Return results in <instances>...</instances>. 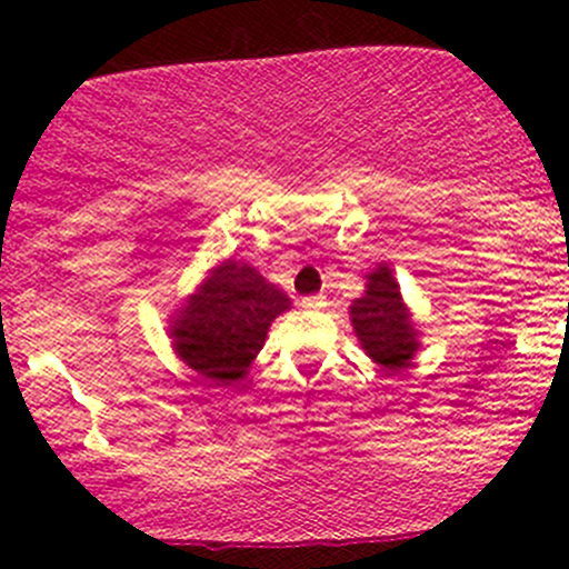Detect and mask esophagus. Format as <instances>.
<instances>
[{"mask_svg": "<svg viewBox=\"0 0 569 569\" xmlns=\"http://www.w3.org/2000/svg\"><path fill=\"white\" fill-rule=\"evenodd\" d=\"M327 306V297L325 295H311L302 300V308H308V311H321V308Z\"/></svg>", "mask_w": 569, "mask_h": 569, "instance_id": "esophagus-1", "label": "esophagus"}]
</instances>
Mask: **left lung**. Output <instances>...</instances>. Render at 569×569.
<instances>
[{
    "label": "left lung",
    "mask_w": 569,
    "mask_h": 569,
    "mask_svg": "<svg viewBox=\"0 0 569 569\" xmlns=\"http://www.w3.org/2000/svg\"><path fill=\"white\" fill-rule=\"evenodd\" d=\"M352 327L358 332L366 352L386 366L388 371H399L410 363L412 352L418 349L416 336L410 325L405 302H401L399 283L393 280L391 269L377 267L369 274L366 295L352 302Z\"/></svg>",
    "instance_id": "1"
}]
</instances>
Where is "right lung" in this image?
Returning <instances> with one entry per match:
<instances>
[{
	"label": "right lung",
	"mask_w": 569,
	"mask_h": 569,
	"mask_svg": "<svg viewBox=\"0 0 569 569\" xmlns=\"http://www.w3.org/2000/svg\"><path fill=\"white\" fill-rule=\"evenodd\" d=\"M289 297L248 263L226 261L176 313V352L209 386H231L248 375L267 330L289 308Z\"/></svg>",
	"instance_id": "obj_1"
}]
</instances>
